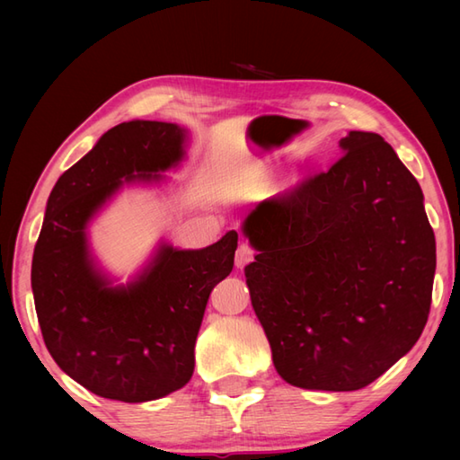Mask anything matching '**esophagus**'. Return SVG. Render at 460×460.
Masks as SVG:
<instances>
[{
  "instance_id": "obj_1",
  "label": "esophagus",
  "mask_w": 460,
  "mask_h": 460,
  "mask_svg": "<svg viewBox=\"0 0 460 460\" xmlns=\"http://www.w3.org/2000/svg\"><path fill=\"white\" fill-rule=\"evenodd\" d=\"M252 259H255V249H252L249 243H241L235 252V267L243 269L245 265H249Z\"/></svg>"
}]
</instances>
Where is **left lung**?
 <instances>
[{
  "label": "left lung",
  "mask_w": 460,
  "mask_h": 460,
  "mask_svg": "<svg viewBox=\"0 0 460 460\" xmlns=\"http://www.w3.org/2000/svg\"><path fill=\"white\" fill-rule=\"evenodd\" d=\"M272 364L290 385L356 392L421 336L437 267L413 173L379 134L351 130L332 168L243 221Z\"/></svg>",
  "instance_id": "left-lung-1"
}]
</instances>
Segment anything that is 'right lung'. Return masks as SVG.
Segmentation results:
<instances>
[{
    "mask_svg": "<svg viewBox=\"0 0 460 460\" xmlns=\"http://www.w3.org/2000/svg\"><path fill=\"white\" fill-rule=\"evenodd\" d=\"M188 130L172 122L114 126L57 180L33 251L31 288L57 366L89 392L154 402L193 376L195 340L213 287L229 277L237 231L205 249L160 243L138 275L112 285L96 265L89 223L124 185L160 183L178 168Z\"/></svg>",
    "mask_w": 460,
    "mask_h": 460,
    "instance_id": "add662e5",
    "label": "right lung"
}]
</instances>
